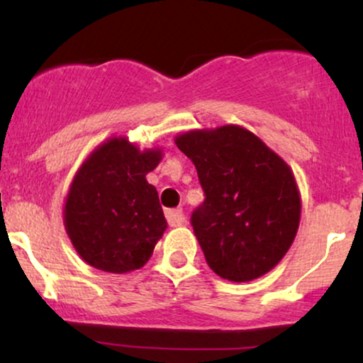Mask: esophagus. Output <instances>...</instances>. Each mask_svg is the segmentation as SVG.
Listing matches in <instances>:
<instances>
[{
	"instance_id": "34e87169",
	"label": "esophagus",
	"mask_w": 363,
	"mask_h": 363,
	"mask_svg": "<svg viewBox=\"0 0 363 363\" xmlns=\"http://www.w3.org/2000/svg\"><path fill=\"white\" fill-rule=\"evenodd\" d=\"M165 216H167V222L170 227H181L186 222V216L182 213V210H167L165 211Z\"/></svg>"
}]
</instances>
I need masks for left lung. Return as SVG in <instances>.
<instances>
[{"mask_svg": "<svg viewBox=\"0 0 363 363\" xmlns=\"http://www.w3.org/2000/svg\"><path fill=\"white\" fill-rule=\"evenodd\" d=\"M176 145L194 164L206 196L191 223L208 266L237 283L272 272L301 223L290 165L237 124L182 133Z\"/></svg>", "mask_w": 363, "mask_h": 363, "instance_id": "obj_1", "label": "left lung"}]
</instances>
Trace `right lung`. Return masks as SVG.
I'll use <instances>...</instances> for the list:
<instances>
[{"instance_id": "right-lung-1", "label": "right lung", "mask_w": 363, "mask_h": 363, "mask_svg": "<svg viewBox=\"0 0 363 363\" xmlns=\"http://www.w3.org/2000/svg\"><path fill=\"white\" fill-rule=\"evenodd\" d=\"M162 148L140 150L124 136L99 145L74 174L62 222L74 251L107 273L147 264L167 220L147 174L160 164Z\"/></svg>"}]
</instances>
